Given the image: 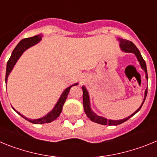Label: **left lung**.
I'll use <instances>...</instances> for the list:
<instances>
[{
  "label": "left lung",
  "instance_id": "1",
  "mask_svg": "<svg viewBox=\"0 0 157 157\" xmlns=\"http://www.w3.org/2000/svg\"><path fill=\"white\" fill-rule=\"evenodd\" d=\"M120 41V47H121L122 50L126 52H133V53L135 54V56H137L138 58V61H139L140 64H141V68L143 69L145 72V75H146V78L148 79V74H147V68H146V63H145V60L141 56V53H140L139 50L138 49V48L134 45V43L132 41H130L126 39H119ZM82 91H83V108H84V111H85L87 117L90 119V120H92L93 122L97 123H99V124H101V125H119V124H121V123H124L127 120H128L130 117H132L134 115H135L138 111L141 109V106L144 104V101H145V98H146L147 96V89L145 90V98H144V101L141 104V105L140 106L139 109L138 110L136 111L135 112H134L131 116H128L126 119H123V120H108L107 119L104 117H101V116H98L91 110L90 109V98H89V94L87 90H86V88L84 86H82Z\"/></svg>",
  "mask_w": 157,
  "mask_h": 157
}]
</instances>
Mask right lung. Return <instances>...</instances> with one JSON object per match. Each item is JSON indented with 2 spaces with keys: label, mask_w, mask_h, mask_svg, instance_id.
I'll list each match as a JSON object with an SVG mask.
<instances>
[{
  "label": "right lung",
  "mask_w": 157,
  "mask_h": 157,
  "mask_svg": "<svg viewBox=\"0 0 157 157\" xmlns=\"http://www.w3.org/2000/svg\"><path fill=\"white\" fill-rule=\"evenodd\" d=\"M41 39V35H36L34 37H27V38H24V39L21 40L19 41V44L16 46V48H14V50L12 51V53L11 55L10 58L8 59V63H7V67H6V75H5V82L7 83V79H8V75L10 74L11 71L13 68L14 65L16 64V61L18 60L20 56H21L23 52L25 50H27V48H30V47L33 46L35 44H37V42H39L40 40ZM78 85V83H75L71 86L67 88L63 93L62 94L61 97L59 98V101H58L57 104L55 105L54 109L51 111L50 112H48V114L42 118H40V119H37V120H30L28 118L25 117L23 115H21L19 112H18L17 111H16L15 109L14 110L17 112L18 114L20 115L23 118H24L25 120H28L29 122L32 123H34V124H43V123H51V122L54 121L55 120H56L58 117H59L60 112H62V109H63V106L64 105L65 101H66L67 98V95H68V93L70 91V89L74 86Z\"/></svg>",
  "instance_id": "obj_1"
}]
</instances>
